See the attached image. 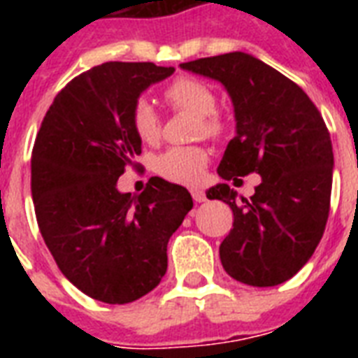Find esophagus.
Wrapping results in <instances>:
<instances>
[{
    "label": "esophagus",
    "instance_id": "obj_1",
    "mask_svg": "<svg viewBox=\"0 0 358 358\" xmlns=\"http://www.w3.org/2000/svg\"><path fill=\"white\" fill-rule=\"evenodd\" d=\"M191 195H193V201H195V202L206 201V193H204L202 189H193V191H191Z\"/></svg>",
    "mask_w": 358,
    "mask_h": 358
}]
</instances>
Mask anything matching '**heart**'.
<instances>
[{
    "label": "heart",
    "instance_id": "obj_1",
    "mask_svg": "<svg viewBox=\"0 0 358 358\" xmlns=\"http://www.w3.org/2000/svg\"><path fill=\"white\" fill-rule=\"evenodd\" d=\"M165 102L174 111L196 115V134L206 137H221L224 131V120L215 113L217 96L208 83L182 76L171 81L163 91ZM129 124L137 139L146 145H156L162 139L163 124L156 109L146 100H139L131 108ZM208 165V152L202 146H173L157 156L156 171L162 178L182 185H196L204 176Z\"/></svg>",
    "mask_w": 358,
    "mask_h": 358
}]
</instances>
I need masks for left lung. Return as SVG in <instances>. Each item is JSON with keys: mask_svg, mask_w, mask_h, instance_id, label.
Instances as JSON below:
<instances>
[{"mask_svg": "<svg viewBox=\"0 0 358 358\" xmlns=\"http://www.w3.org/2000/svg\"><path fill=\"white\" fill-rule=\"evenodd\" d=\"M180 66L221 81L234 103L238 134L219 163V176L234 182L262 176L249 201H236L229 184L206 193L234 213L219 247L224 271L258 288L286 282L310 260L327 224L334 159L322 113L297 83L247 53Z\"/></svg>", "mask_w": 358, "mask_h": 358, "instance_id": "left-lung-1", "label": "left lung"}]
</instances>
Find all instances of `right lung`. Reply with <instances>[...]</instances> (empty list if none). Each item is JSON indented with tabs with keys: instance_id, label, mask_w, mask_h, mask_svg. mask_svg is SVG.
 I'll return each instance as SVG.
<instances>
[{
	"instance_id": "add662e5",
	"label": "right lung",
	"mask_w": 358,
	"mask_h": 358,
	"mask_svg": "<svg viewBox=\"0 0 358 358\" xmlns=\"http://www.w3.org/2000/svg\"><path fill=\"white\" fill-rule=\"evenodd\" d=\"M154 63L98 64L61 89L31 156V193L41 234L64 277L109 305L156 288L167 243L193 208L189 191L152 176L141 195L117 180L141 154L129 113L146 87L173 74Z\"/></svg>"
}]
</instances>
